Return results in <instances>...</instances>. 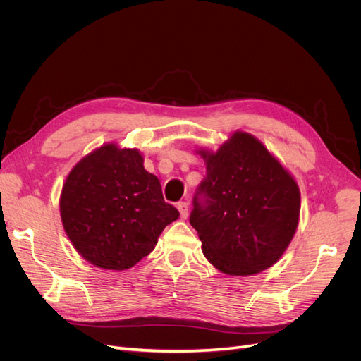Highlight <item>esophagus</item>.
Listing matches in <instances>:
<instances>
[{"instance_id":"obj_1","label":"esophagus","mask_w":361,"mask_h":361,"mask_svg":"<svg viewBox=\"0 0 361 361\" xmlns=\"http://www.w3.org/2000/svg\"><path fill=\"white\" fill-rule=\"evenodd\" d=\"M178 209H179V214H180V218H187L188 216V203L187 202H179L178 203Z\"/></svg>"}]
</instances>
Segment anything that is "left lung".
Here are the masks:
<instances>
[{
    "instance_id": "left-lung-1",
    "label": "left lung",
    "mask_w": 361,
    "mask_h": 361,
    "mask_svg": "<svg viewBox=\"0 0 361 361\" xmlns=\"http://www.w3.org/2000/svg\"><path fill=\"white\" fill-rule=\"evenodd\" d=\"M206 176L191 226L203 255L228 276H251L285 253L300 216L297 182L253 135L236 133L215 154L200 150Z\"/></svg>"
}]
</instances>
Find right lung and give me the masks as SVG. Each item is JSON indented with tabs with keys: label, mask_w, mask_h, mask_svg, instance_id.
Listing matches in <instances>:
<instances>
[{
	"label": "right lung",
	"mask_w": 361,
	"mask_h": 361,
	"mask_svg": "<svg viewBox=\"0 0 361 361\" xmlns=\"http://www.w3.org/2000/svg\"><path fill=\"white\" fill-rule=\"evenodd\" d=\"M61 221L76 251L90 264L122 271L158 243L179 211L162 197L155 174L135 149L106 145L69 173L60 199Z\"/></svg>",
	"instance_id": "obj_1"
}]
</instances>
